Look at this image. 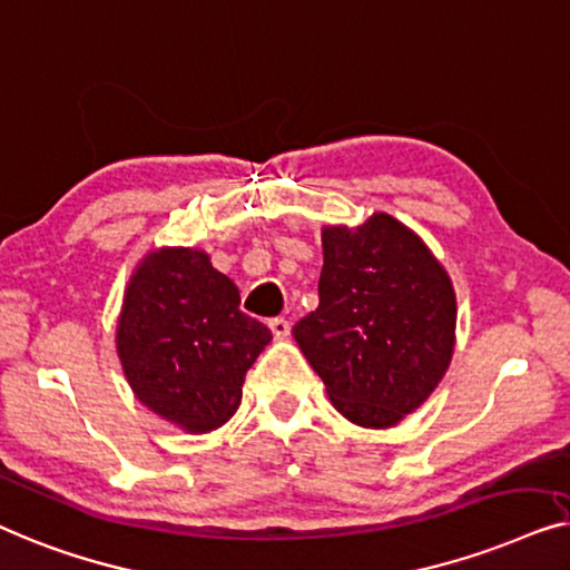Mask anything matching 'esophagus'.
Here are the masks:
<instances>
[{"label":"esophagus","mask_w":570,"mask_h":570,"mask_svg":"<svg viewBox=\"0 0 570 570\" xmlns=\"http://www.w3.org/2000/svg\"><path fill=\"white\" fill-rule=\"evenodd\" d=\"M268 327H271V333H274L276 341L288 338V331H292V325H288V320H284V317L268 320Z\"/></svg>","instance_id":"34e87169"}]
</instances>
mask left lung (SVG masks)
Masks as SVG:
<instances>
[{
  "label": "left lung",
  "mask_w": 570,
  "mask_h": 570,
  "mask_svg": "<svg viewBox=\"0 0 570 570\" xmlns=\"http://www.w3.org/2000/svg\"><path fill=\"white\" fill-rule=\"evenodd\" d=\"M320 304L294 325L335 411L390 429L426 403L454 354L456 299L426 243L390 214L323 229Z\"/></svg>",
  "instance_id": "1"
}]
</instances>
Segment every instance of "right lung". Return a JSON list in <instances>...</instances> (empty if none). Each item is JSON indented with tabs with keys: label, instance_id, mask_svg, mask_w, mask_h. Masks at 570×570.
I'll return each mask as SVG.
<instances>
[{
	"label": "right lung",
	"instance_id": "1",
	"mask_svg": "<svg viewBox=\"0 0 570 570\" xmlns=\"http://www.w3.org/2000/svg\"><path fill=\"white\" fill-rule=\"evenodd\" d=\"M271 331L204 250L159 247L128 278L116 348L134 395L188 434L227 423Z\"/></svg>",
	"mask_w": 570,
	"mask_h": 570
}]
</instances>
